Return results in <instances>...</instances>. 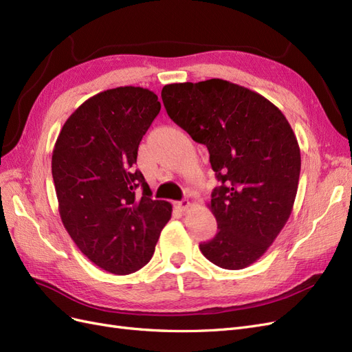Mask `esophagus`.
<instances>
[{"label":"esophagus","mask_w":352,"mask_h":352,"mask_svg":"<svg viewBox=\"0 0 352 352\" xmlns=\"http://www.w3.org/2000/svg\"><path fill=\"white\" fill-rule=\"evenodd\" d=\"M176 207H177L180 211H186V210L190 207V202H189L188 199L177 201V202H176Z\"/></svg>","instance_id":"esophagus-1"}]
</instances>
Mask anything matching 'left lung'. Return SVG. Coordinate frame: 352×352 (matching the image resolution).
<instances>
[{"mask_svg":"<svg viewBox=\"0 0 352 352\" xmlns=\"http://www.w3.org/2000/svg\"><path fill=\"white\" fill-rule=\"evenodd\" d=\"M162 98L170 119L207 146L221 182L208 204L219 232L201 252L221 269L248 267L294 208L301 153L289 122L263 95L223 79L170 83Z\"/></svg>","mask_w":352,"mask_h":352,"instance_id":"1","label":"left lung"}]
</instances>
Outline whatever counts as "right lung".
I'll list each match as a JSON object with an SVG mask.
<instances>
[{
  "label": "right lung",
  "mask_w": 352,
  "mask_h": 352,
  "mask_svg": "<svg viewBox=\"0 0 352 352\" xmlns=\"http://www.w3.org/2000/svg\"><path fill=\"white\" fill-rule=\"evenodd\" d=\"M160 109L146 88L102 91L70 114L52 150L63 225L83 255L113 274L144 267L172 217V204L153 199L135 170L138 146Z\"/></svg>",
  "instance_id": "obj_1"
}]
</instances>
